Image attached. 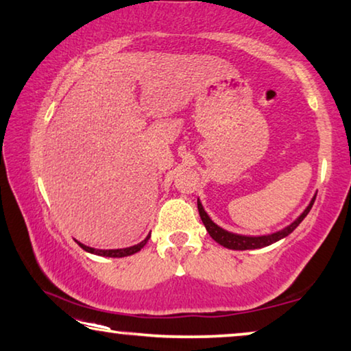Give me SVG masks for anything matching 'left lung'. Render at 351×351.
Segmentation results:
<instances>
[{"instance_id": "1", "label": "left lung", "mask_w": 351, "mask_h": 351, "mask_svg": "<svg viewBox=\"0 0 351 351\" xmlns=\"http://www.w3.org/2000/svg\"><path fill=\"white\" fill-rule=\"evenodd\" d=\"M315 202V198H313V202L309 203L308 208L304 209V213L298 217V219L293 221V223L289 225L285 230L274 232V234H269V236H259V237H248V236H239V234H232V232H228L225 230H221L220 226H217L213 220L209 219V215L204 213L202 203L198 202V213L199 217H202L203 223L206 226V230H208L209 236L214 239L217 243H220V245H223L230 250H254V248H263L267 245H271V243L280 241V239L286 237L291 234V232L295 230V228L302 223L303 219L308 213L313 208V204Z\"/></svg>"}]
</instances>
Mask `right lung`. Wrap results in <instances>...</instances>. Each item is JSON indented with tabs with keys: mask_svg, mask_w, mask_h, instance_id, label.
<instances>
[{
	"mask_svg": "<svg viewBox=\"0 0 351 351\" xmlns=\"http://www.w3.org/2000/svg\"><path fill=\"white\" fill-rule=\"evenodd\" d=\"M148 239H149V234L147 236L145 241L137 243V245L130 247V248H120V250H97V248H90V247L82 245V243H80V242H77V243H80V247L82 250H86V252H88V253H93V254H98V256H108V258H125V256H131V254H134L137 252H141V250L145 247Z\"/></svg>",
	"mask_w": 351,
	"mask_h": 351,
	"instance_id": "obj_1",
	"label": "right lung"
}]
</instances>
